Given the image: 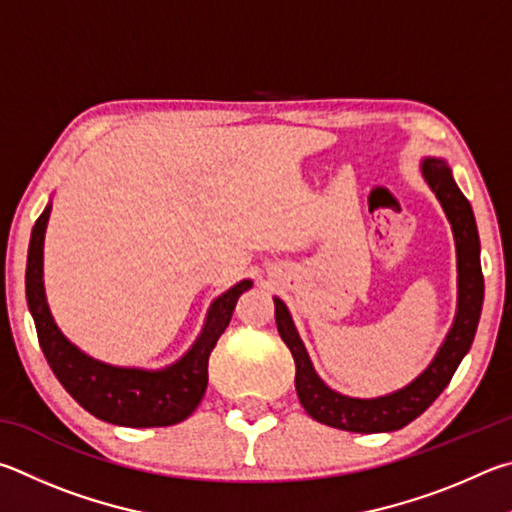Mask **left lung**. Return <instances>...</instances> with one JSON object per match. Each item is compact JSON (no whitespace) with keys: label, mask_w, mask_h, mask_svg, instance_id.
<instances>
[{"label":"left lung","mask_w":512,"mask_h":512,"mask_svg":"<svg viewBox=\"0 0 512 512\" xmlns=\"http://www.w3.org/2000/svg\"><path fill=\"white\" fill-rule=\"evenodd\" d=\"M420 175L432 188L436 200L441 202L447 220L452 224L454 245H456V315L450 333L438 348L434 360L427 369L402 387L387 396L378 398H351L344 396L319 378L310 355L303 346L301 337L294 326L292 315L285 303L274 297V315L279 335L288 344L290 353L297 364V396L303 409L308 411L317 423L328 427L346 429L357 434L375 432H396L416 420L432 402L441 396L450 384L454 371L474 342L477 333L481 306H483V274H481V242L477 222L470 202L465 200L461 188L456 186L452 168L441 157H425L420 161Z\"/></svg>","instance_id":"obj_1"}]
</instances>
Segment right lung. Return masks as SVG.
Returning a JSON list of instances; mask_svg holds the SVG:
<instances>
[{"label": "right lung", "mask_w": 512, "mask_h": 512, "mask_svg": "<svg viewBox=\"0 0 512 512\" xmlns=\"http://www.w3.org/2000/svg\"><path fill=\"white\" fill-rule=\"evenodd\" d=\"M49 215L51 200L31 231L26 256V303L51 371L80 407L105 423L121 427L182 423L200 405L209 382V355L229 326L238 297L254 283L245 279L213 299L202 333L177 362L157 371L107 364L71 344L49 310L44 294V233Z\"/></svg>", "instance_id": "right-lung-1"}]
</instances>
